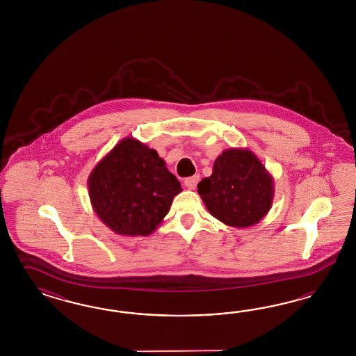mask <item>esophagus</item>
<instances>
[{"label":"esophagus","mask_w":356,"mask_h":356,"mask_svg":"<svg viewBox=\"0 0 356 356\" xmlns=\"http://www.w3.org/2000/svg\"><path fill=\"white\" fill-rule=\"evenodd\" d=\"M198 180H200V176H198V175H194L192 177L185 179V180H184V184H185V186H186L188 189L193 191V189H195L197 184H198Z\"/></svg>","instance_id":"esophagus-1"}]
</instances>
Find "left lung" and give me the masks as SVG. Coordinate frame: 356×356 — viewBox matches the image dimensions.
I'll return each instance as SVG.
<instances>
[{"label": "left lung", "mask_w": 356, "mask_h": 356, "mask_svg": "<svg viewBox=\"0 0 356 356\" xmlns=\"http://www.w3.org/2000/svg\"><path fill=\"white\" fill-rule=\"evenodd\" d=\"M211 216L227 226L257 225L269 213L274 179L253 151L231 147L214 162L211 176L197 185Z\"/></svg>", "instance_id": "1"}]
</instances>
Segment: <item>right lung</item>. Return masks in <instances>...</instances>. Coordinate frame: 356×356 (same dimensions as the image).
I'll use <instances>...</instances> for the list:
<instances>
[{"instance_id":"right-lung-1","label":"right lung","mask_w":356,"mask_h":356,"mask_svg":"<svg viewBox=\"0 0 356 356\" xmlns=\"http://www.w3.org/2000/svg\"><path fill=\"white\" fill-rule=\"evenodd\" d=\"M87 185L99 219L124 236L151 235L183 191L158 152L133 137L120 140L97 163Z\"/></svg>"}]
</instances>
